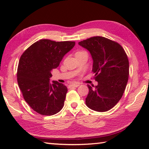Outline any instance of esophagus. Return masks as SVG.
<instances>
[{
  "instance_id": "34e87169",
  "label": "esophagus",
  "mask_w": 149,
  "mask_h": 149,
  "mask_svg": "<svg viewBox=\"0 0 149 149\" xmlns=\"http://www.w3.org/2000/svg\"><path fill=\"white\" fill-rule=\"evenodd\" d=\"M79 86V84H73L70 85V87H77Z\"/></svg>"
}]
</instances>
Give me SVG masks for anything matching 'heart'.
<instances>
[{"mask_svg":"<svg viewBox=\"0 0 149 149\" xmlns=\"http://www.w3.org/2000/svg\"><path fill=\"white\" fill-rule=\"evenodd\" d=\"M84 52H85V51H83V50H79V51L76 52V53H75V56H77V55L80 54L81 53H84Z\"/></svg>","mask_w":149,"mask_h":149,"instance_id":"heart-1","label":"heart"}]
</instances>
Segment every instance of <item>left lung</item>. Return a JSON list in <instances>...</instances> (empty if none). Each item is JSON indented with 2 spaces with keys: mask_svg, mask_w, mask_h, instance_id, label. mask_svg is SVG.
<instances>
[{
  "mask_svg": "<svg viewBox=\"0 0 149 149\" xmlns=\"http://www.w3.org/2000/svg\"><path fill=\"white\" fill-rule=\"evenodd\" d=\"M93 60L92 72L98 82L90 86L86 105L97 112H107L117 104L124 93L129 77V60L118 42L103 37H93L79 42Z\"/></svg>",
  "mask_w": 149,
  "mask_h": 149,
  "instance_id": "obj_1",
  "label": "left lung"
}]
</instances>
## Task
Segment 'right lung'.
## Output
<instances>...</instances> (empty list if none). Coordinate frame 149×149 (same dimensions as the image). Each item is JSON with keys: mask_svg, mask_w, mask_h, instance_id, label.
<instances>
[{"mask_svg": "<svg viewBox=\"0 0 149 149\" xmlns=\"http://www.w3.org/2000/svg\"><path fill=\"white\" fill-rule=\"evenodd\" d=\"M75 44L74 41L41 39L20 57L17 72L19 87L26 102L39 114L54 115L64 107L67 87L56 81L50 83V78L52 69L58 66Z\"/></svg>", "mask_w": 149, "mask_h": 149, "instance_id": "add662e5", "label": "right lung"}]
</instances>
